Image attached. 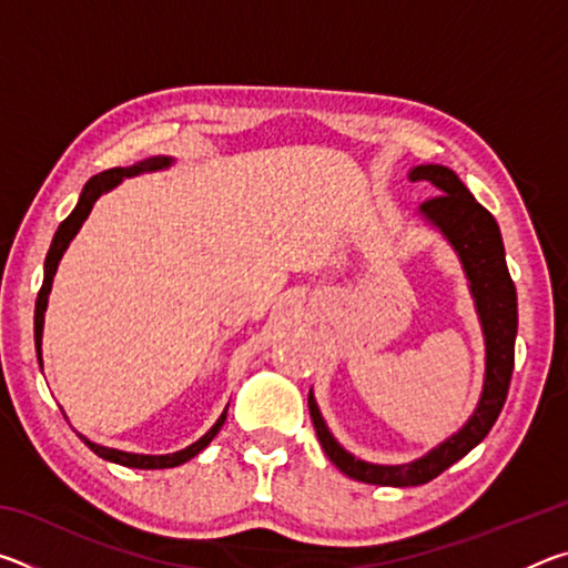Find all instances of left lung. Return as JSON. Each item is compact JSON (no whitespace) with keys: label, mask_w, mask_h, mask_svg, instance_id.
Wrapping results in <instances>:
<instances>
[{"label":"left lung","mask_w":568,"mask_h":568,"mask_svg":"<svg viewBox=\"0 0 568 568\" xmlns=\"http://www.w3.org/2000/svg\"><path fill=\"white\" fill-rule=\"evenodd\" d=\"M408 178L410 182H430L438 190L436 197L420 205V215L438 227L440 235L456 250L468 277L470 295H474L480 328H484L486 376L474 416L464 423L458 434L446 438L444 444L428 450L423 458L400 466H381L348 454L325 426L313 390L307 393V408H311L315 434H318L325 456L345 476L355 480L398 488L428 484L430 478L454 466L458 458H464L470 448H476L488 430L494 428L498 413L506 403L508 383H511L514 343L518 328L516 287L511 275H508L501 230H498L494 215L484 205H478L456 172L444 165H418L408 172Z\"/></svg>","instance_id":"8db88e82"}]
</instances>
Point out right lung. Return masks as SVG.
<instances>
[{
	"label": "right lung",
	"mask_w": 568,
	"mask_h": 568,
	"mask_svg": "<svg viewBox=\"0 0 568 568\" xmlns=\"http://www.w3.org/2000/svg\"><path fill=\"white\" fill-rule=\"evenodd\" d=\"M172 165V158L165 155H158V158H148L138 162V165L132 168H112V170H104L100 175H94L88 180V185L82 187V195H80V203L74 205V210L70 215H67L60 227H57V233L52 237V245H50V253H47V261H44V281L40 287V295H37V305H34V343H37V361L42 365V331H44V311H47V301H50V291H52V281H54V273H57V265H60L62 255L67 245L72 243V237L80 233V227L84 220H88L92 205L98 203V197L104 195V192H110L112 187H118L122 178H134L140 175V172H155V170H165ZM227 418V408L223 410V416L215 420V426L207 430V434L195 440V444L178 450V454H165V456H145V454H128V450H118V448H108V446H100V444H92L84 436H80L84 444L90 446V450H94L100 458L104 460H112V464H120V466H128V468H175L180 464H185V460L195 458L200 450L207 448L210 440L217 436V430L223 428V423Z\"/></svg>",
	"instance_id": "add662e5"
}]
</instances>
